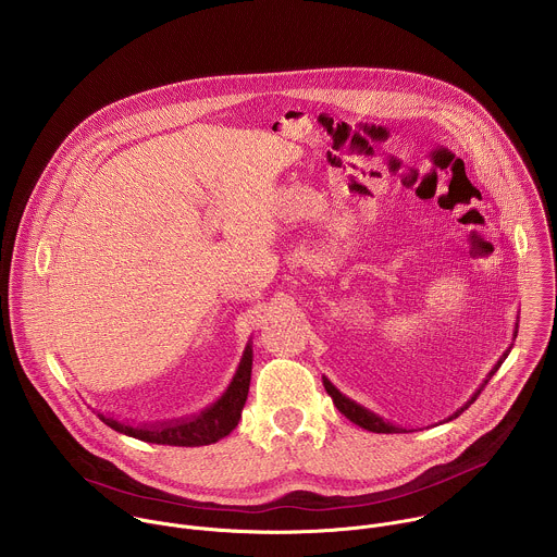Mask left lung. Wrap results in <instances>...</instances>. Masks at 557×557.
Masks as SVG:
<instances>
[{"label": "left lung", "mask_w": 557, "mask_h": 557, "mask_svg": "<svg viewBox=\"0 0 557 557\" xmlns=\"http://www.w3.org/2000/svg\"><path fill=\"white\" fill-rule=\"evenodd\" d=\"M517 333H519V324H515V335H512V339H517ZM510 350H512V344H510V348L502 355V359L495 363V368L488 371V375L484 377V382H482V386L471 395V399L465 404V406H460L454 414H449L445 421H451V419H456L458 414H462L475 399H478V395H480V391L486 386V382L495 375V371L502 368V363L508 359V355H510ZM322 382H324V388H326V393L333 397V404L337 406V410L342 412V414H346L352 423H357V425H361V428H366V430H370V432H377V434H393V432H412V430H406V428H399V425H393L391 421H384L380 414H375V412H371L370 408H366V406H361L359 401H355V399H350L348 395H344L326 375H322Z\"/></svg>", "instance_id": "left-lung-1"}]
</instances>
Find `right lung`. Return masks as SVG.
Listing matches in <instances>:
<instances>
[{"mask_svg":"<svg viewBox=\"0 0 557 557\" xmlns=\"http://www.w3.org/2000/svg\"><path fill=\"white\" fill-rule=\"evenodd\" d=\"M250 371H252V346L248 344L244 350V357L239 361V368L235 371L226 391L220 395V399H215L211 406L200 410V414L189 417L184 421L160 423V425H129L125 421L103 417V414H99V419L106 425H110L112 430L134 436L138 441H147V443L177 445V447L211 445L235 430V425L242 417V408L248 397Z\"/></svg>","mask_w":557,"mask_h":557,"instance_id":"obj_1","label":"right lung"}]
</instances>
